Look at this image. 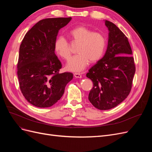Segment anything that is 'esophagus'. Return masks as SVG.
<instances>
[{
  "label": "esophagus",
  "mask_w": 152,
  "mask_h": 152,
  "mask_svg": "<svg viewBox=\"0 0 152 152\" xmlns=\"http://www.w3.org/2000/svg\"><path fill=\"white\" fill-rule=\"evenodd\" d=\"M73 75L76 78H82V74L80 73H74Z\"/></svg>",
  "instance_id": "1"
}]
</instances>
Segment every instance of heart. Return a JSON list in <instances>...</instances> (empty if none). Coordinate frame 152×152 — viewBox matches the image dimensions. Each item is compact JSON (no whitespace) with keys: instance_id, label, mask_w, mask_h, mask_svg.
Returning <instances> with one entry per match:
<instances>
[{"instance_id":"heart-1","label":"heart","mask_w":152,"mask_h":152,"mask_svg":"<svg viewBox=\"0 0 152 152\" xmlns=\"http://www.w3.org/2000/svg\"><path fill=\"white\" fill-rule=\"evenodd\" d=\"M68 35L76 44H79L77 52L66 65L68 70L80 72L91 63H96L103 56L107 41L104 35L99 32H94L85 26H79L68 31ZM54 50L59 57L68 60L72 50L68 41L63 37H59L54 42Z\"/></svg>"}]
</instances>
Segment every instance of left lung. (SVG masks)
Returning <instances> with one entry per match:
<instances>
[{
	"instance_id": "1",
	"label": "left lung",
	"mask_w": 152,
	"mask_h": 152,
	"mask_svg": "<svg viewBox=\"0 0 152 152\" xmlns=\"http://www.w3.org/2000/svg\"><path fill=\"white\" fill-rule=\"evenodd\" d=\"M104 23L109 30L107 49L86 74L93 83L89 102L101 110L115 107L127 97L136 71L127 37L113 23Z\"/></svg>"
}]
</instances>
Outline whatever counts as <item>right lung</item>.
I'll use <instances>...</instances> for the list:
<instances>
[{
	"instance_id": "obj_1",
	"label": "right lung",
	"mask_w": 152,
	"mask_h": 152,
	"mask_svg": "<svg viewBox=\"0 0 152 152\" xmlns=\"http://www.w3.org/2000/svg\"><path fill=\"white\" fill-rule=\"evenodd\" d=\"M71 20L69 17L40 20L22 40L17 74L23 95L35 107L48 108L54 104L73 79L70 72L59 73L62 65L54 53L59 30Z\"/></svg>"
}]
</instances>
